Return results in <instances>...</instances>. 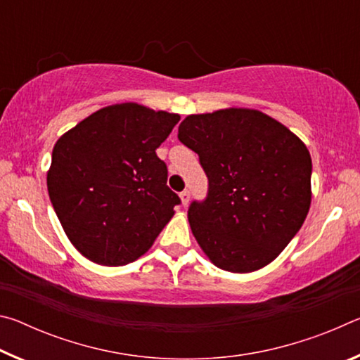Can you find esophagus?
<instances>
[{
    "instance_id": "obj_1",
    "label": "esophagus",
    "mask_w": 360,
    "mask_h": 360,
    "mask_svg": "<svg viewBox=\"0 0 360 360\" xmlns=\"http://www.w3.org/2000/svg\"><path fill=\"white\" fill-rule=\"evenodd\" d=\"M179 198H181V203H182V206H187V205H188V202H191V193H188L187 191L181 192V193H179Z\"/></svg>"
}]
</instances>
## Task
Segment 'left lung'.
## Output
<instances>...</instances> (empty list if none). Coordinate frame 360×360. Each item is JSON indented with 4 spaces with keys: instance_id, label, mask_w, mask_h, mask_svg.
<instances>
[{
    "instance_id": "obj_1",
    "label": "left lung",
    "mask_w": 360,
    "mask_h": 360,
    "mask_svg": "<svg viewBox=\"0 0 360 360\" xmlns=\"http://www.w3.org/2000/svg\"><path fill=\"white\" fill-rule=\"evenodd\" d=\"M178 138L208 176L205 202L187 211L195 240L217 268L251 273L275 260L311 205V155L281 122L257 109L191 114Z\"/></svg>"
}]
</instances>
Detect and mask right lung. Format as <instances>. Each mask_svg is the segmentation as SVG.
Wrapping results in <instances>:
<instances>
[{"mask_svg":"<svg viewBox=\"0 0 360 360\" xmlns=\"http://www.w3.org/2000/svg\"><path fill=\"white\" fill-rule=\"evenodd\" d=\"M179 114L138 103L101 108L53 146L47 191L66 236L85 259L120 266L141 257L174 216L178 195L155 149Z\"/></svg>","mask_w":360,"mask_h":360,"instance_id":"add662e5","label":"right lung"}]
</instances>
